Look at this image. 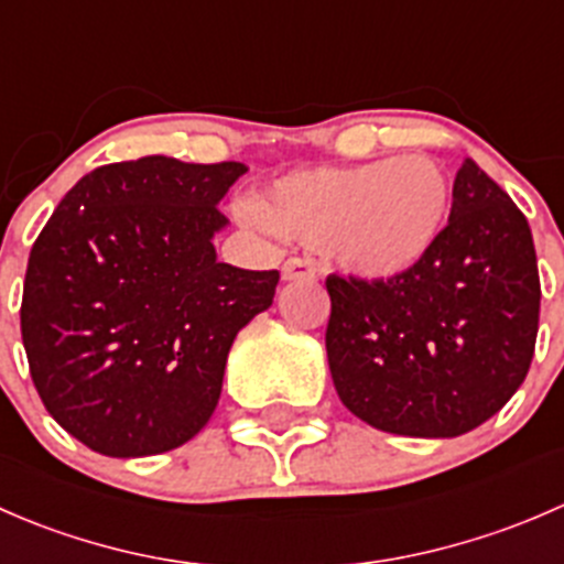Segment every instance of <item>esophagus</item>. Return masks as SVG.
<instances>
[{"mask_svg":"<svg viewBox=\"0 0 564 564\" xmlns=\"http://www.w3.org/2000/svg\"><path fill=\"white\" fill-rule=\"evenodd\" d=\"M281 275L283 281H311V278H316V264L303 256H292V259L283 261Z\"/></svg>","mask_w":564,"mask_h":564,"instance_id":"esophagus-1","label":"esophagus"}]
</instances>
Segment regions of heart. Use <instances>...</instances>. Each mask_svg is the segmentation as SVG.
<instances>
[{
    "mask_svg": "<svg viewBox=\"0 0 564 564\" xmlns=\"http://www.w3.org/2000/svg\"><path fill=\"white\" fill-rule=\"evenodd\" d=\"M453 191L429 155L278 176L246 207L250 224L292 237L362 281H392L423 264L445 235Z\"/></svg>",
    "mask_w": 564,
    "mask_h": 564,
    "instance_id": "1",
    "label": "heart"
}]
</instances>
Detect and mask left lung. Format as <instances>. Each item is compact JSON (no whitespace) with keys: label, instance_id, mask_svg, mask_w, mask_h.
Wrapping results in <instances>:
<instances>
[{"label":"left lung","instance_id":"obj_1","mask_svg":"<svg viewBox=\"0 0 564 564\" xmlns=\"http://www.w3.org/2000/svg\"><path fill=\"white\" fill-rule=\"evenodd\" d=\"M324 344L338 398L368 425L447 440L524 382L540 318L538 256L513 198L471 158L434 253L392 281L327 275Z\"/></svg>","mask_w":564,"mask_h":564}]
</instances>
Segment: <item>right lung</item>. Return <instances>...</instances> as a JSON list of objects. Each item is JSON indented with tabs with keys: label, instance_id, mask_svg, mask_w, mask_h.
<instances>
[{
	"label": "right lung",
	"instance_id": "1",
	"mask_svg": "<svg viewBox=\"0 0 564 564\" xmlns=\"http://www.w3.org/2000/svg\"><path fill=\"white\" fill-rule=\"evenodd\" d=\"M246 163L166 155L76 182L32 246L21 338L51 417L95 453L174 451L213 417L237 333L278 270L218 261L220 198Z\"/></svg>",
	"mask_w": 564,
	"mask_h": 564
}]
</instances>
